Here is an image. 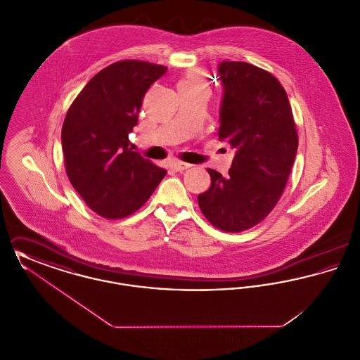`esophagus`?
I'll return each instance as SVG.
<instances>
[{
	"label": "esophagus",
	"mask_w": 360,
	"mask_h": 360,
	"mask_svg": "<svg viewBox=\"0 0 360 360\" xmlns=\"http://www.w3.org/2000/svg\"><path fill=\"white\" fill-rule=\"evenodd\" d=\"M172 167H174V170L175 172H184V170H188L191 167V165H188V163H185V162H174L172 163Z\"/></svg>",
	"instance_id": "obj_1"
}]
</instances>
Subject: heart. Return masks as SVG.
Returning a JSON list of instances; mask_svg holds the SVG:
<instances>
[{
    "label": "heart",
    "instance_id": "b5f03b06",
    "mask_svg": "<svg viewBox=\"0 0 360 360\" xmlns=\"http://www.w3.org/2000/svg\"><path fill=\"white\" fill-rule=\"evenodd\" d=\"M179 85L201 86V87H206V89H207L205 75H204V72H201L200 70H193V71L188 72V74L179 81L178 86Z\"/></svg>",
    "mask_w": 360,
    "mask_h": 360
}]
</instances>
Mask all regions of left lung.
I'll list each match as a JSON object with an SVG mask.
<instances>
[{
    "label": "left lung",
    "instance_id": "1",
    "mask_svg": "<svg viewBox=\"0 0 360 360\" xmlns=\"http://www.w3.org/2000/svg\"><path fill=\"white\" fill-rule=\"evenodd\" d=\"M219 139L235 158L226 176L209 169L210 188L198 195L207 221L241 232L274 209L289 179L298 135L285 89L273 74L245 62L224 60Z\"/></svg>",
    "mask_w": 360,
    "mask_h": 360
}]
</instances>
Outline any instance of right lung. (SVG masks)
Wrapping results in <instances>:
<instances>
[{"mask_svg": "<svg viewBox=\"0 0 360 360\" xmlns=\"http://www.w3.org/2000/svg\"><path fill=\"white\" fill-rule=\"evenodd\" d=\"M167 68L121 60L97 72L71 103L62 148L71 185L103 219H122L147 202L166 170L132 151L128 135L143 97Z\"/></svg>", "mask_w": 360, "mask_h": 360, "instance_id": "right-lung-1", "label": "right lung"}]
</instances>
